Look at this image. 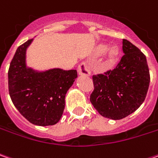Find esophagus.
Returning <instances> with one entry per match:
<instances>
[{
	"label": "esophagus",
	"instance_id": "obj_1",
	"mask_svg": "<svg viewBox=\"0 0 158 158\" xmlns=\"http://www.w3.org/2000/svg\"><path fill=\"white\" fill-rule=\"evenodd\" d=\"M78 73L83 76H89L91 74V70L86 62H82L79 64L78 67Z\"/></svg>",
	"mask_w": 158,
	"mask_h": 158
}]
</instances>
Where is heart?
I'll use <instances>...</instances> for the list:
<instances>
[{"mask_svg":"<svg viewBox=\"0 0 158 158\" xmlns=\"http://www.w3.org/2000/svg\"><path fill=\"white\" fill-rule=\"evenodd\" d=\"M106 50V46L104 44H101L100 46L97 48V53L98 54H101L105 52ZM119 55V51L116 48H112L110 50H108L107 52L106 53L105 56V64H111L115 62V60L118 57Z\"/></svg>","mask_w":158,"mask_h":158,"instance_id":"1","label":"heart"}]
</instances>
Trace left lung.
Instances as JSON below:
<instances>
[{"label":"left lung","instance_id":"8db88e82","mask_svg":"<svg viewBox=\"0 0 158 158\" xmlns=\"http://www.w3.org/2000/svg\"><path fill=\"white\" fill-rule=\"evenodd\" d=\"M124 53L113 70L93 75L94 89L90 101L102 116L120 120L143 104L150 85V70L146 57L127 39Z\"/></svg>","mask_w":158,"mask_h":158}]
</instances>
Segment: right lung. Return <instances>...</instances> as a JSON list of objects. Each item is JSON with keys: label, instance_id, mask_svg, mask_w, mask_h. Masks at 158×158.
Listing matches in <instances>:
<instances>
[{"label": "right lung", "instance_id": "1", "mask_svg": "<svg viewBox=\"0 0 158 158\" xmlns=\"http://www.w3.org/2000/svg\"><path fill=\"white\" fill-rule=\"evenodd\" d=\"M33 39L20 45L8 69V92L15 106L30 123L54 125L64 109V98L78 77L76 70L52 69L37 73L26 67V49Z\"/></svg>", "mask_w": 158, "mask_h": 158}]
</instances>
